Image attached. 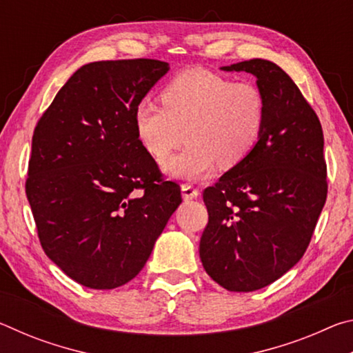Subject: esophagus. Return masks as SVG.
Returning a JSON list of instances; mask_svg holds the SVG:
<instances>
[{
	"label": "esophagus",
	"mask_w": 353,
	"mask_h": 353,
	"mask_svg": "<svg viewBox=\"0 0 353 353\" xmlns=\"http://www.w3.org/2000/svg\"><path fill=\"white\" fill-rule=\"evenodd\" d=\"M199 196V190H196L193 185L190 183H183L182 185V198L185 201H191V199H196Z\"/></svg>",
	"instance_id": "obj_1"
}]
</instances>
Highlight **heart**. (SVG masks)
Segmentation results:
<instances>
[{
	"instance_id": "1",
	"label": "heart",
	"mask_w": 353,
	"mask_h": 353,
	"mask_svg": "<svg viewBox=\"0 0 353 353\" xmlns=\"http://www.w3.org/2000/svg\"><path fill=\"white\" fill-rule=\"evenodd\" d=\"M160 101L162 107L149 103L135 107L134 128L157 162H163L183 137L188 140L163 165L171 177L199 181L216 165L235 168L254 152L265 129L266 104L259 87L208 70L179 73L160 93Z\"/></svg>"
}]
</instances>
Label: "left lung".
Returning <instances> with one entry per match:
<instances>
[{
    "instance_id": "obj_1",
    "label": "left lung",
    "mask_w": 353,
    "mask_h": 353,
    "mask_svg": "<svg viewBox=\"0 0 353 353\" xmlns=\"http://www.w3.org/2000/svg\"><path fill=\"white\" fill-rule=\"evenodd\" d=\"M221 70L256 77L266 121L254 152L205 188L199 255L214 282L249 292L276 282L305 254L327 199L324 134L279 65L250 59Z\"/></svg>"
}]
</instances>
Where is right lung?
<instances>
[{
  "label": "right lung",
  "mask_w": 353,
  "mask_h": 353,
  "mask_svg": "<svg viewBox=\"0 0 353 353\" xmlns=\"http://www.w3.org/2000/svg\"><path fill=\"white\" fill-rule=\"evenodd\" d=\"M168 70L154 59L83 65L35 126L26 196L39 240L87 288L132 280L182 202L134 128L135 107Z\"/></svg>",
  "instance_id": "right-lung-1"
}]
</instances>
